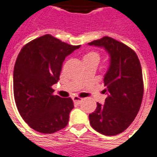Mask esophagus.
<instances>
[{
    "label": "esophagus",
    "instance_id": "esophagus-1",
    "mask_svg": "<svg viewBox=\"0 0 157 157\" xmlns=\"http://www.w3.org/2000/svg\"><path fill=\"white\" fill-rule=\"evenodd\" d=\"M73 101H74V102L76 103V104H81V102L83 101V98H80L78 96H75L73 97Z\"/></svg>",
    "mask_w": 157,
    "mask_h": 157
}]
</instances>
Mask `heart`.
<instances>
[{"label":"heart","instance_id":"b5f03b06","mask_svg":"<svg viewBox=\"0 0 157 157\" xmlns=\"http://www.w3.org/2000/svg\"><path fill=\"white\" fill-rule=\"evenodd\" d=\"M100 60V54L97 51H89L84 56V61H95L98 63Z\"/></svg>","mask_w":157,"mask_h":157}]
</instances>
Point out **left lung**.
<instances>
[{"label": "left lung", "instance_id": "left-lung-1", "mask_svg": "<svg viewBox=\"0 0 157 157\" xmlns=\"http://www.w3.org/2000/svg\"><path fill=\"white\" fill-rule=\"evenodd\" d=\"M104 48L110 56V65L104 78L108 97L105 105L97 103L90 114L91 127L105 136H116L129 127L138 114L144 95L140 62L134 50L108 36L89 43Z\"/></svg>", "mask_w": 157, "mask_h": 157}]
</instances>
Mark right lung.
I'll return each mask as SVG.
<instances>
[{"label": "right lung", "instance_id": "right-lung-1", "mask_svg": "<svg viewBox=\"0 0 157 157\" xmlns=\"http://www.w3.org/2000/svg\"><path fill=\"white\" fill-rule=\"evenodd\" d=\"M80 46L45 34L19 52L13 69L14 100L21 118L36 132L52 134L68 123L73 101L54 95L52 85L59 80L65 57Z\"/></svg>", "mask_w": 157, "mask_h": 157}]
</instances>
